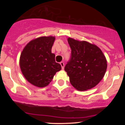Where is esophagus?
Here are the masks:
<instances>
[{"label": "esophagus", "mask_w": 125, "mask_h": 125, "mask_svg": "<svg viewBox=\"0 0 125 125\" xmlns=\"http://www.w3.org/2000/svg\"><path fill=\"white\" fill-rule=\"evenodd\" d=\"M60 64H61V66H62V69L63 70L64 69V63L63 62H61L60 63Z\"/></svg>", "instance_id": "obj_1"}]
</instances>
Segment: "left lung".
<instances>
[{
    "mask_svg": "<svg viewBox=\"0 0 125 125\" xmlns=\"http://www.w3.org/2000/svg\"><path fill=\"white\" fill-rule=\"evenodd\" d=\"M71 48V59L64 67L72 85L80 91L96 86L107 69L105 56L95 44L67 39Z\"/></svg>",
    "mask_w": 125,
    "mask_h": 125,
    "instance_id": "1",
    "label": "left lung"
}]
</instances>
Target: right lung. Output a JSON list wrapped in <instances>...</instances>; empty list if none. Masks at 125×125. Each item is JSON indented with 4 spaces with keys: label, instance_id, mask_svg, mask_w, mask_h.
<instances>
[{
    "label": "right lung",
    "instance_id": "obj_1",
    "mask_svg": "<svg viewBox=\"0 0 125 125\" xmlns=\"http://www.w3.org/2000/svg\"><path fill=\"white\" fill-rule=\"evenodd\" d=\"M55 38L43 36L29 42L20 57V67L24 77L39 87L48 86L54 74L61 71V64L55 62L52 48Z\"/></svg>",
    "mask_w": 125,
    "mask_h": 125
}]
</instances>
